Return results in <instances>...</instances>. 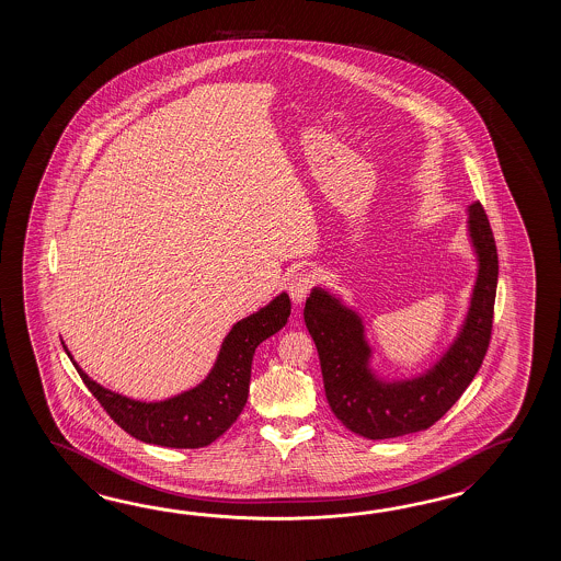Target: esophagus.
Returning <instances> with one entry per match:
<instances>
[{"mask_svg":"<svg viewBox=\"0 0 561 561\" xmlns=\"http://www.w3.org/2000/svg\"><path fill=\"white\" fill-rule=\"evenodd\" d=\"M312 280H314V276L310 275V273H297V275L290 278V283H288V295H290L295 305H300V302L307 298V295L310 293V286H312Z\"/></svg>","mask_w":561,"mask_h":561,"instance_id":"obj_1","label":"esophagus"}]
</instances>
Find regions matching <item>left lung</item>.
Instances as JSON below:
<instances>
[{
  "label": "left lung",
  "instance_id": "1",
  "mask_svg": "<svg viewBox=\"0 0 561 561\" xmlns=\"http://www.w3.org/2000/svg\"><path fill=\"white\" fill-rule=\"evenodd\" d=\"M467 237L477 275L466 317L449 346L417 375H379L363 317L333 290H310L305 324L319 351L327 401L346 430L373 442L430 430L473 381L488 353L500 271L493 232L479 203L467 206Z\"/></svg>",
  "mask_w": 561,
  "mask_h": 561
}]
</instances>
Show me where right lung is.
Here are the masks:
<instances>
[{
    "mask_svg": "<svg viewBox=\"0 0 561 561\" xmlns=\"http://www.w3.org/2000/svg\"><path fill=\"white\" fill-rule=\"evenodd\" d=\"M288 314L290 298L280 293L263 309L234 322L203 381L162 401H138L110 391L90 379L68 346L64 348L90 393L131 437L174 449H198L216 442L239 419L249 399L254 351L285 327Z\"/></svg>",
    "mask_w": 561,
    "mask_h": 561,
    "instance_id": "right-lung-1",
    "label": "right lung"
}]
</instances>
